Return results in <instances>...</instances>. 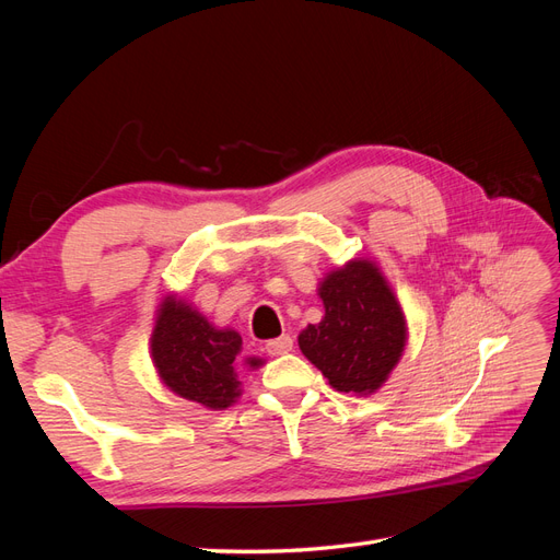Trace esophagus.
<instances>
[{
  "instance_id": "obj_1",
  "label": "esophagus",
  "mask_w": 560,
  "mask_h": 560,
  "mask_svg": "<svg viewBox=\"0 0 560 560\" xmlns=\"http://www.w3.org/2000/svg\"><path fill=\"white\" fill-rule=\"evenodd\" d=\"M292 346H294V341H292V336H287V334H282V336L273 338V341H268V343H266V352L270 354V358H278V354H284V352H290V350H292Z\"/></svg>"
}]
</instances>
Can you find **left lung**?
<instances>
[{"instance_id": "obj_1", "label": "left lung", "mask_w": 560, "mask_h": 560, "mask_svg": "<svg viewBox=\"0 0 560 560\" xmlns=\"http://www.w3.org/2000/svg\"><path fill=\"white\" fill-rule=\"evenodd\" d=\"M325 317L299 334V348L338 393L371 395L406 346L399 301L376 264L348 261L319 282Z\"/></svg>"}]
</instances>
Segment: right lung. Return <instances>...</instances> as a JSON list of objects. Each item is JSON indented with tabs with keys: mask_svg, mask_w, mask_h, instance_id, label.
<instances>
[{
	"mask_svg": "<svg viewBox=\"0 0 560 560\" xmlns=\"http://www.w3.org/2000/svg\"><path fill=\"white\" fill-rule=\"evenodd\" d=\"M151 358L175 395L214 411L229 409L241 397V369L264 364L243 358L238 331L212 327L208 317L175 296H167L156 313Z\"/></svg>",
	"mask_w": 560,
	"mask_h": 560,
	"instance_id": "obj_1",
	"label": "right lung"
}]
</instances>
